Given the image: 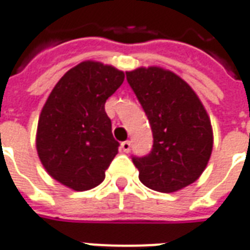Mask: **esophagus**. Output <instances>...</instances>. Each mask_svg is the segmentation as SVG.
<instances>
[{"mask_svg": "<svg viewBox=\"0 0 250 250\" xmlns=\"http://www.w3.org/2000/svg\"><path fill=\"white\" fill-rule=\"evenodd\" d=\"M121 149H123V152L125 153L130 152V141H124V143L121 144Z\"/></svg>", "mask_w": 250, "mask_h": 250, "instance_id": "obj_1", "label": "esophagus"}]
</instances>
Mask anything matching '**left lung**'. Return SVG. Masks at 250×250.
Here are the masks:
<instances>
[{
  "instance_id": "left-lung-1",
  "label": "left lung",
  "mask_w": 250,
  "mask_h": 250,
  "mask_svg": "<svg viewBox=\"0 0 250 250\" xmlns=\"http://www.w3.org/2000/svg\"><path fill=\"white\" fill-rule=\"evenodd\" d=\"M126 78L143 105L153 132V149L134 157L138 178L163 193L181 190L197 181L213 149V129L196 92L169 69L141 66Z\"/></svg>"
}]
</instances>
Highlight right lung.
Here are the masks:
<instances>
[{
    "label": "right lung",
    "mask_w": 250,
    "mask_h": 250,
    "mask_svg": "<svg viewBox=\"0 0 250 250\" xmlns=\"http://www.w3.org/2000/svg\"><path fill=\"white\" fill-rule=\"evenodd\" d=\"M125 73L98 61H83L63 74L38 118L36 147L52 178L76 192L103 183L118 153L105 103Z\"/></svg>",
    "instance_id": "1"
}]
</instances>
